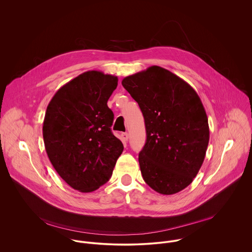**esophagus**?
<instances>
[{
  "mask_svg": "<svg viewBox=\"0 0 252 252\" xmlns=\"http://www.w3.org/2000/svg\"><path fill=\"white\" fill-rule=\"evenodd\" d=\"M121 138H122V141L126 143V142L128 141V139H129L128 133H122V134H121Z\"/></svg>",
  "mask_w": 252,
  "mask_h": 252,
  "instance_id": "34e87169",
  "label": "esophagus"
}]
</instances>
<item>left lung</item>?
I'll use <instances>...</instances> for the list:
<instances>
[{
    "instance_id": "obj_1",
    "label": "left lung",
    "mask_w": 252,
    "mask_h": 252,
    "mask_svg": "<svg viewBox=\"0 0 252 252\" xmlns=\"http://www.w3.org/2000/svg\"><path fill=\"white\" fill-rule=\"evenodd\" d=\"M121 83L144 115L146 142L139 163L144 181L163 195L180 192L197 176L210 141L200 97L180 76L159 66Z\"/></svg>"
}]
</instances>
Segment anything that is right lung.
<instances>
[{
  "instance_id": "obj_1",
  "label": "right lung",
  "mask_w": 252,
  "mask_h": 252,
  "mask_svg": "<svg viewBox=\"0 0 252 252\" xmlns=\"http://www.w3.org/2000/svg\"><path fill=\"white\" fill-rule=\"evenodd\" d=\"M118 78L88 71L63 85L49 102L42 136L47 156L72 188L82 193L108 181L123 144L111 132L108 101Z\"/></svg>"
}]
</instances>
